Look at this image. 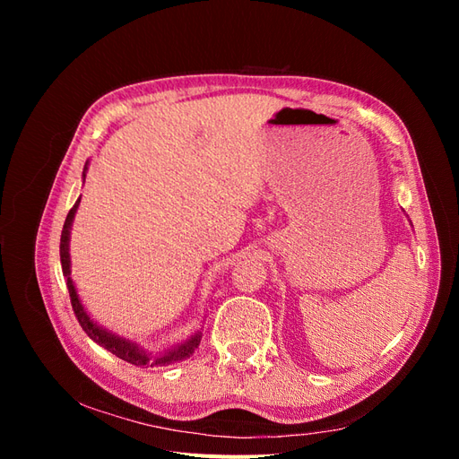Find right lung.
I'll return each mask as SVG.
<instances>
[{
	"label": "right lung",
	"mask_w": 459,
	"mask_h": 459,
	"mask_svg": "<svg viewBox=\"0 0 459 459\" xmlns=\"http://www.w3.org/2000/svg\"><path fill=\"white\" fill-rule=\"evenodd\" d=\"M86 170H88V162L84 166V178H86ZM78 204H80V199L74 203L71 211H68L63 231H61V268H63V275L66 280L68 295H71L73 310L78 317V324L82 325V329L86 331V335L100 346H103V349H107L108 352H113L115 356L122 358L124 362L134 364V366H147V368L149 366L151 368L152 366H170V364L182 362V359L189 358L193 352H195V349L201 342V337H203L201 331H197L195 335H191L187 341L170 346V349H166L160 354H151V352L143 351L140 344H135L124 337H118L117 333L105 329L103 325L93 322V319L90 317V314L84 308V304H82V300L76 293V287H74V281L71 277V253H68V243H71V228H73L74 214L78 211Z\"/></svg>",
	"instance_id": "1"
}]
</instances>
